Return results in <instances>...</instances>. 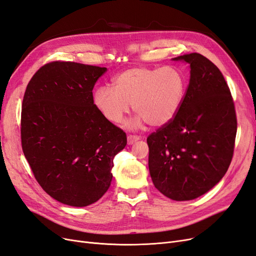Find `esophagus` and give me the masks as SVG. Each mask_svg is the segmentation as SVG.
Wrapping results in <instances>:
<instances>
[{
	"label": "esophagus",
	"instance_id": "obj_1",
	"mask_svg": "<svg viewBox=\"0 0 256 256\" xmlns=\"http://www.w3.org/2000/svg\"><path fill=\"white\" fill-rule=\"evenodd\" d=\"M139 140V137L137 136H133V135H128V144H133L134 142H136V141Z\"/></svg>",
	"mask_w": 256,
	"mask_h": 256
}]
</instances>
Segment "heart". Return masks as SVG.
Here are the masks:
<instances>
[{
	"mask_svg": "<svg viewBox=\"0 0 256 256\" xmlns=\"http://www.w3.org/2000/svg\"><path fill=\"white\" fill-rule=\"evenodd\" d=\"M112 85H103L94 92V108L116 124L132 104L137 116L128 124L130 128H139L144 122L150 128L168 124L180 108L186 88L184 74L174 66L130 68L118 74Z\"/></svg>",
	"mask_w": 256,
	"mask_h": 256,
	"instance_id": "heart-1",
	"label": "heart"
}]
</instances>
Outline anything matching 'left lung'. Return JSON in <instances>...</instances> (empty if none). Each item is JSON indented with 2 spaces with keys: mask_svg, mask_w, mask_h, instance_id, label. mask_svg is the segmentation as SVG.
Masks as SVG:
<instances>
[{
  "mask_svg": "<svg viewBox=\"0 0 256 256\" xmlns=\"http://www.w3.org/2000/svg\"><path fill=\"white\" fill-rule=\"evenodd\" d=\"M173 60L190 65V82L176 116L146 139L148 170L160 193L184 202L210 191L228 171L238 120L230 88L214 63L197 52Z\"/></svg>",
  "mask_w": 256,
  "mask_h": 256,
  "instance_id": "1",
  "label": "left lung"
}]
</instances>
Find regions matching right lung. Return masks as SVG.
<instances>
[{"label":"right lung","instance_id":"1","mask_svg":"<svg viewBox=\"0 0 256 256\" xmlns=\"http://www.w3.org/2000/svg\"><path fill=\"white\" fill-rule=\"evenodd\" d=\"M106 68L56 61L28 83L21 140L34 178L54 200L72 206L99 200L110 186L112 159L126 135L94 108L92 88Z\"/></svg>","mask_w":256,"mask_h":256}]
</instances>
